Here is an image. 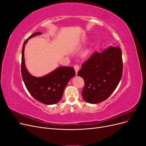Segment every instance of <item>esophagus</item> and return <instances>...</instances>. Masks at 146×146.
Wrapping results in <instances>:
<instances>
[{"label":"esophagus","instance_id":"34e87169","mask_svg":"<svg viewBox=\"0 0 146 146\" xmlns=\"http://www.w3.org/2000/svg\"><path fill=\"white\" fill-rule=\"evenodd\" d=\"M74 68L75 70H76V75H77V72H78V71L79 70V66H78V64H75L74 66Z\"/></svg>","mask_w":146,"mask_h":146}]
</instances>
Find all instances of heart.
I'll list each match as a JSON object with an SVG mask.
<instances>
[{"mask_svg": "<svg viewBox=\"0 0 146 146\" xmlns=\"http://www.w3.org/2000/svg\"><path fill=\"white\" fill-rule=\"evenodd\" d=\"M85 54H87V52H85Z\"/></svg>", "mask_w": 146, "mask_h": 146, "instance_id": "heart-1", "label": "heart"}]
</instances>
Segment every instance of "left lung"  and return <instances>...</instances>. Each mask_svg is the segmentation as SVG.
<instances>
[{"label":"left lung","mask_w":146,"mask_h":146,"mask_svg":"<svg viewBox=\"0 0 146 146\" xmlns=\"http://www.w3.org/2000/svg\"><path fill=\"white\" fill-rule=\"evenodd\" d=\"M122 72V50L119 47L110 46L99 53L96 51L78 72L85 84L83 99L90 104L107 99L121 80Z\"/></svg>","instance_id":"1"}]
</instances>
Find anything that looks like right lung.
Listing matches in <instances>:
<instances>
[{"label": "right lung", "instance_id": "add662e5", "mask_svg": "<svg viewBox=\"0 0 146 146\" xmlns=\"http://www.w3.org/2000/svg\"><path fill=\"white\" fill-rule=\"evenodd\" d=\"M41 34V32L35 33L24 42L22 49L21 74L25 87L33 98L44 104L52 105L58 103L62 98L64 88L75 76L76 72L74 68L66 66L56 68L42 77H34L28 72L24 60L25 45L28 39Z\"/></svg>", "mask_w": 146, "mask_h": 146}]
</instances>
